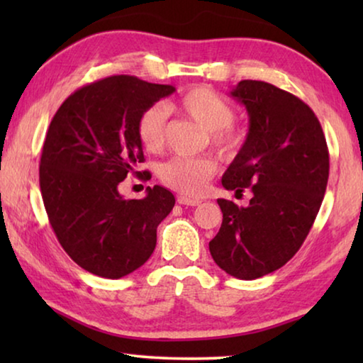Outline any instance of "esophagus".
Here are the masks:
<instances>
[{"mask_svg": "<svg viewBox=\"0 0 363 363\" xmlns=\"http://www.w3.org/2000/svg\"><path fill=\"white\" fill-rule=\"evenodd\" d=\"M177 203H179V205H187V206H199V205L201 203V201H200V200L189 199V196L179 195V196H177Z\"/></svg>", "mask_w": 363, "mask_h": 363, "instance_id": "1", "label": "esophagus"}]
</instances>
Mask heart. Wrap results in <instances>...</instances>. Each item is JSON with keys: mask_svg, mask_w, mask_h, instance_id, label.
<instances>
[{"mask_svg": "<svg viewBox=\"0 0 363 363\" xmlns=\"http://www.w3.org/2000/svg\"><path fill=\"white\" fill-rule=\"evenodd\" d=\"M168 107L179 110L208 131L210 144L220 157H232L240 150L243 133L233 125L235 108L232 104L205 86L190 88ZM167 108L150 106L139 115L136 134L145 150L155 152L163 145ZM216 162L210 157H173L160 167V179L184 195L199 196L216 174Z\"/></svg>", "mask_w": 363, "mask_h": 363, "instance_id": "obj_1", "label": "heart"}]
</instances>
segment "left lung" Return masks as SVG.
<instances>
[{
    "label": "left lung",
    "instance_id": "left-lung-1",
    "mask_svg": "<svg viewBox=\"0 0 363 363\" xmlns=\"http://www.w3.org/2000/svg\"><path fill=\"white\" fill-rule=\"evenodd\" d=\"M250 116L240 152L223 176L227 190L251 189L247 208L219 199L223 224L210 242L214 262L235 279L255 280L291 259L320 210L330 157L320 121L299 97L243 79L230 91Z\"/></svg>",
    "mask_w": 363,
    "mask_h": 363
}]
</instances>
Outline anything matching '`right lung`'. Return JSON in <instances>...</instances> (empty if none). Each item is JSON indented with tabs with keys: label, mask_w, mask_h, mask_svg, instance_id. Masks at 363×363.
Returning <instances> with one entry per match:
<instances>
[{
	"label": "right lung",
	"mask_w": 363,
	"mask_h": 363,
	"mask_svg": "<svg viewBox=\"0 0 363 363\" xmlns=\"http://www.w3.org/2000/svg\"><path fill=\"white\" fill-rule=\"evenodd\" d=\"M176 91L130 75L102 78L77 89L54 115L43 144L40 187L49 224L79 267L121 279L149 259L157 227L174 206L162 186L125 200L118 184L134 173L150 179L136 134L139 115Z\"/></svg>",
	"instance_id": "right-lung-1"
}]
</instances>
